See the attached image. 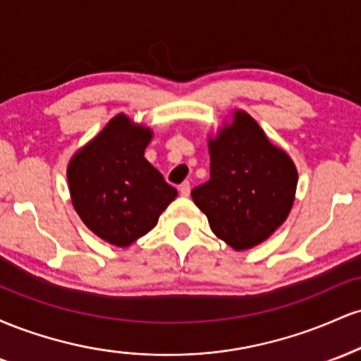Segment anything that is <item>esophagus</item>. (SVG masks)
Returning <instances> with one entry per match:
<instances>
[{
	"mask_svg": "<svg viewBox=\"0 0 361 361\" xmlns=\"http://www.w3.org/2000/svg\"><path fill=\"white\" fill-rule=\"evenodd\" d=\"M180 193L183 195V197H188V195H190V183H188V181H183V183L180 185Z\"/></svg>",
	"mask_w": 361,
	"mask_h": 361,
	"instance_id": "esophagus-1",
	"label": "esophagus"
}]
</instances>
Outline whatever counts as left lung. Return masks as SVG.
Instances as JSON below:
<instances>
[{
    "mask_svg": "<svg viewBox=\"0 0 361 361\" xmlns=\"http://www.w3.org/2000/svg\"><path fill=\"white\" fill-rule=\"evenodd\" d=\"M209 152L210 180L192 190L195 205L224 243L235 251L255 247L288 217L295 164L243 110L234 111L233 123L209 140Z\"/></svg>",
    "mask_w": 361,
    "mask_h": 361,
    "instance_id": "obj_1",
    "label": "left lung"
}]
</instances>
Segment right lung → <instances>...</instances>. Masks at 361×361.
Masks as SVG:
<instances>
[{
  "mask_svg": "<svg viewBox=\"0 0 361 361\" xmlns=\"http://www.w3.org/2000/svg\"><path fill=\"white\" fill-rule=\"evenodd\" d=\"M151 128L120 114L68 166L74 209L103 241L127 247L147 234L176 198V188L144 157Z\"/></svg>",
  "mask_w": 361,
  "mask_h": 361,
  "instance_id": "add662e5",
  "label": "right lung"
}]
</instances>
